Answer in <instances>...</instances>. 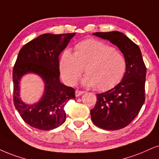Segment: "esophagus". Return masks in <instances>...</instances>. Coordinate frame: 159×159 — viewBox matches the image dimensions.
Here are the masks:
<instances>
[{
    "label": "esophagus",
    "mask_w": 159,
    "mask_h": 159,
    "mask_svg": "<svg viewBox=\"0 0 159 159\" xmlns=\"http://www.w3.org/2000/svg\"><path fill=\"white\" fill-rule=\"evenodd\" d=\"M84 93V91H79V90H76L75 91V96L76 97H80V96H81L83 93Z\"/></svg>",
    "instance_id": "esophagus-1"
}]
</instances>
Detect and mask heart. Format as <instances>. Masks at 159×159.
Segmentation results:
<instances>
[{"label":"heart","instance_id":"obj_1","mask_svg":"<svg viewBox=\"0 0 159 159\" xmlns=\"http://www.w3.org/2000/svg\"><path fill=\"white\" fill-rule=\"evenodd\" d=\"M62 79L68 85H74L83 74L86 75L82 83L107 91L118 85L127 70L125 56L101 40L88 39L75 46L74 53L65 50L60 60Z\"/></svg>","mask_w":159,"mask_h":159}]
</instances>
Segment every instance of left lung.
Here are the masks:
<instances>
[{
	"label": "left lung",
	"mask_w": 159,
	"mask_h": 159,
	"mask_svg": "<svg viewBox=\"0 0 159 159\" xmlns=\"http://www.w3.org/2000/svg\"><path fill=\"white\" fill-rule=\"evenodd\" d=\"M93 34L116 46L126 59L124 78L114 88L97 94V103L91 110V120L96 126L119 130L136 118L144 102L147 68L139 47L123 33L116 31Z\"/></svg>",
	"instance_id": "8db88e82"
}]
</instances>
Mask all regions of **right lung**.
I'll list each match as a JSON object with an SVG mask.
<instances>
[{"label":"right lung","instance_id":"obj_1","mask_svg":"<svg viewBox=\"0 0 159 159\" xmlns=\"http://www.w3.org/2000/svg\"><path fill=\"white\" fill-rule=\"evenodd\" d=\"M74 35L75 33L41 34L20 50L12 72L13 101L20 116L31 127L49 130L66 121L65 105L75 98V92L60 81L59 55ZM27 73L40 76L45 85L44 95L32 105L23 103L19 97V83Z\"/></svg>","mask_w":159,"mask_h":159}]
</instances>
